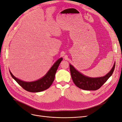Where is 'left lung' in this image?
Returning a JSON list of instances; mask_svg holds the SVG:
<instances>
[{
    "label": "left lung",
    "instance_id": "left-lung-1",
    "mask_svg": "<svg viewBox=\"0 0 122 122\" xmlns=\"http://www.w3.org/2000/svg\"><path fill=\"white\" fill-rule=\"evenodd\" d=\"M115 68V62L112 69L103 77H90L84 75L70 64V69L72 79L74 83L79 88L84 90L95 91L100 87L104 84L109 77L111 76Z\"/></svg>",
    "mask_w": 122,
    "mask_h": 122
}]
</instances>
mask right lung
Instances as JSON below:
<instances>
[{
    "instance_id": "right-lung-1",
    "label": "right lung",
    "mask_w": 122,
    "mask_h": 122,
    "mask_svg": "<svg viewBox=\"0 0 122 122\" xmlns=\"http://www.w3.org/2000/svg\"><path fill=\"white\" fill-rule=\"evenodd\" d=\"M62 60V57L59 58L45 75L41 78L34 81H24L15 77L10 71V73L13 78L25 90L32 93L40 92L48 89L52 84L57 68Z\"/></svg>"
}]
</instances>
